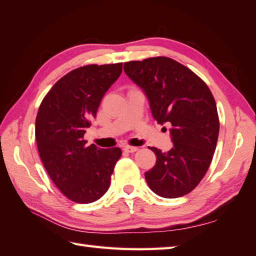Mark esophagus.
I'll return each mask as SVG.
<instances>
[{
  "mask_svg": "<svg viewBox=\"0 0 256 256\" xmlns=\"http://www.w3.org/2000/svg\"><path fill=\"white\" fill-rule=\"evenodd\" d=\"M139 148L137 146H124V150L127 151V152H130V153H134L136 151H138Z\"/></svg>",
  "mask_w": 256,
  "mask_h": 256,
  "instance_id": "1",
  "label": "esophagus"
}]
</instances>
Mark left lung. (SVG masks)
<instances>
[{
    "mask_svg": "<svg viewBox=\"0 0 256 256\" xmlns=\"http://www.w3.org/2000/svg\"><path fill=\"white\" fill-rule=\"evenodd\" d=\"M126 74L144 90L158 124H171L173 146H152L156 162L144 173L153 192L164 198L188 194L207 173L217 146L219 117L207 84L188 68L168 56L129 61Z\"/></svg>",
    "mask_w": 256,
    "mask_h": 256,
    "instance_id": "1",
    "label": "left lung"
}]
</instances>
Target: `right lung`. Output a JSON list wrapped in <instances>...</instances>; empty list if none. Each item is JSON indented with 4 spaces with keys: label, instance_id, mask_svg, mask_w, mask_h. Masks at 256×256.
<instances>
[{
    "label": "right lung",
    "instance_id": "add662e5",
    "mask_svg": "<svg viewBox=\"0 0 256 256\" xmlns=\"http://www.w3.org/2000/svg\"><path fill=\"white\" fill-rule=\"evenodd\" d=\"M122 64H88L72 70L44 96L36 117L42 162L60 192L78 204L96 202L108 190L122 150L86 146L84 134L102 100L122 74Z\"/></svg>",
    "mask_w": 256,
    "mask_h": 256
}]
</instances>
